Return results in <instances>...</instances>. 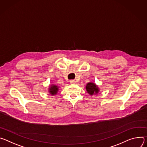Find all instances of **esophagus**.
Returning <instances> with one entry per match:
<instances>
[{"label":"esophagus","mask_w":147,"mask_h":147,"mask_svg":"<svg viewBox=\"0 0 147 147\" xmlns=\"http://www.w3.org/2000/svg\"><path fill=\"white\" fill-rule=\"evenodd\" d=\"M76 81L75 80H70V84H75Z\"/></svg>","instance_id":"esophagus-1"}]
</instances>
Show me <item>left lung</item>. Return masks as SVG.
I'll list each match as a JSON object with an SVG mask.
<instances>
[{
	"label": "left lung",
	"instance_id": "left-lung-1",
	"mask_svg": "<svg viewBox=\"0 0 147 147\" xmlns=\"http://www.w3.org/2000/svg\"><path fill=\"white\" fill-rule=\"evenodd\" d=\"M86 90L90 96L96 95L100 92V89L95 83L90 82L86 84Z\"/></svg>",
	"mask_w": 147,
	"mask_h": 147
}]
</instances>
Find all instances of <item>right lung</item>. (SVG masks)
Returning <instances> with one entry per match:
<instances>
[{"label": "right lung", "mask_w": 147, "mask_h": 147, "mask_svg": "<svg viewBox=\"0 0 147 147\" xmlns=\"http://www.w3.org/2000/svg\"><path fill=\"white\" fill-rule=\"evenodd\" d=\"M48 90L49 93H50L51 95L55 96L58 92L59 86L55 84H50V86H49Z\"/></svg>", "instance_id": "obj_1"}]
</instances>
